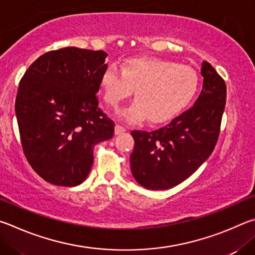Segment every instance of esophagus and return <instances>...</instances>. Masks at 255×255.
I'll return each instance as SVG.
<instances>
[{
    "mask_svg": "<svg viewBox=\"0 0 255 255\" xmlns=\"http://www.w3.org/2000/svg\"><path fill=\"white\" fill-rule=\"evenodd\" d=\"M114 132H115L116 135L122 134V133L125 132V128L122 127V125H120V124H116L115 125V128H114Z\"/></svg>",
    "mask_w": 255,
    "mask_h": 255,
    "instance_id": "esophagus-1",
    "label": "esophagus"
}]
</instances>
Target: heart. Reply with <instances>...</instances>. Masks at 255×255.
Returning <instances> with one entry per match:
<instances>
[{"label":"heart","mask_w":255,"mask_h":255,"mask_svg":"<svg viewBox=\"0 0 255 255\" xmlns=\"http://www.w3.org/2000/svg\"><path fill=\"white\" fill-rule=\"evenodd\" d=\"M100 87L105 103L112 109L135 91V102L121 112V118L139 122L148 118L152 124L167 123L185 111L198 89L194 69L176 61L154 57L130 58L121 70L110 65L103 71Z\"/></svg>","instance_id":"obj_1"}]
</instances>
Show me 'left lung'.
Listing matches in <instances>:
<instances>
[{
	"mask_svg": "<svg viewBox=\"0 0 255 255\" xmlns=\"http://www.w3.org/2000/svg\"><path fill=\"white\" fill-rule=\"evenodd\" d=\"M203 89L193 107L152 132L134 130L132 175L151 190L172 188L190 177L215 149L226 103V84L207 61Z\"/></svg>",
	"mask_w": 255,
	"mask_h": 255,
	"instance_id": "left-lung-1",
	"label": "left lung"
}]
</instances>
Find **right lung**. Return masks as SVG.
<instances>
[{
    "label": "right lung",
    "mask_w": 255,
    "mask_h": 255,
    "mask_svg": "<svg viewBox=\"0 0 255 255\" xmlns=\"http://www.w3.org/2000/svg\"><path fill=\"white\" fill-rule=\"evenodd\" d=\"M106 56L76 47L52 50L34 60L20 80L15 115L22 150L49 184H82L95 145L114 134L115 124L96 96Z\"/></svg>",
    "instance_id": "1"
}]
</instances>
